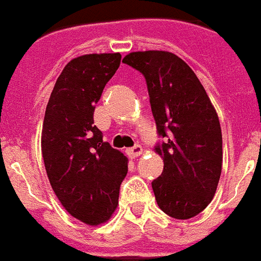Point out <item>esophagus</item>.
Returning a JSON list of instances; mask_svg holds the SVG:
<instances>
[{"mask_svg": "<svg viewBox=\"0 0 261 261\" xmlns=\"http://www.w3.org/2000/svg\"><path fill=\"white\" fill-rule=\"evenodd\" d=\"M142 147L139 145L134 146V147H131V149H127V155L130 156V158H137V156H139L142 154Z\"/></svg>", "mask_w": 261, "mask_h": 261, "instance_id": "esophagus-1", "label": "esophagus"}]
</instances>
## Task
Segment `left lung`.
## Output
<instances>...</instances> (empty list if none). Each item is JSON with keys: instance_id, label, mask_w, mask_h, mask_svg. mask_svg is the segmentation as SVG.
Masks as SVG:
<instances>
[{"instance_id": "obj_1", "label": "left lung", "mask_w": 261, "mask_h": 261, "mask_svg": "<svg viewBox=\"0 0 261 261\" xmlns=\"http://www.w3.org/2000/svg\"><path fill=\"white\" fill-rule=\"evenodd\" d=\"M123 63L145 76L164 171L151 182L158 206L188 220L215 196L222 166L219 116L206 91L185 61L165 50L133 52Z\"/></svg>"}]
</instances>
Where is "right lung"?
Masks as SVG:
<instances>
[{
  "instance_id": "obj_1",
  "label": "right lung",
  "mask_w": 261,
  "mask_h": 261,
  "mask_svg": "<svg viewBox=\"0 0 261 261\" xmlns=\"http://www.w3.org/2000/svg\"><path fill=\"white\" fill-rule=\"evenodd\" d=\"M120 59V54H92L69 61L44 116L41 151L52 189L69 215L88 225L111 217L127 174V158L103 142L94 124L95 105Z\"/></svg>"
}]
</instances>
